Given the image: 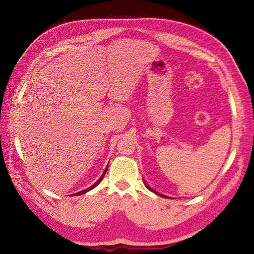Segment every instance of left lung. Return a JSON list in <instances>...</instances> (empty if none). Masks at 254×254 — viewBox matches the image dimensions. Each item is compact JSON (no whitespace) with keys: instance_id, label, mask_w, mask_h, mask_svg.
Listing matches in <instances>:
<instances>
[{"instance_id":"obj_1","label":"left lung","mask_w":254,"mask_h":254,"mask_svg":"<svg viewBox=\"0 0 254 254\" xmlns=\"http://www.w3.org/2000/svg\"><path fill=\"white\" fill-rule=\"evenodd\" d=\"M145 184V183H144ZM145 186H146V184H145ZM146 188H147L148 190H150L151 191H153V193H155V194H157V195H159V196H161V197H164V198H172V197H168V196H165V195H162V194H160V193H158V191H156L155 190H152V189H150L148 186H146Z\"/></svg>"}]
</instances>
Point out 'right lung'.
Masks as SVG:
<instances>
[{"label":"right lung","mask_w":254,"mask_h":254,"mask_svg":"<svg viewBox=\"0 0 254 254\" xmlns=\"http://www.w3.org/2000/svg\"><path fill=\"white\" fill-rule=\"evenodd\" d=\"M107 168H108V166H107ZM107 168H106V170H105V172H104V174L101 176V178H99L94 184H93V186H92V187H90V188H88V189H86V190H81V191H78V193H76L75 195H82V194H84V193H87V191H89L90 190H92V189H94L95 187H97L98 186V184H99V182H101L102 180H103V178H104V176H105V174H106V172H107Z\"/></svg>","instance_id":"right-lung-1"}]
</instances>
